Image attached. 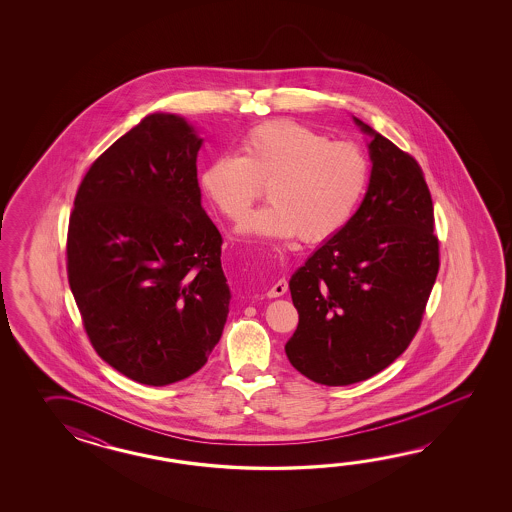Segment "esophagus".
I'll list each match as a JSON object with an SVG mask.
<instances>
[{"label": "esophagus", "instance_id": "obj_1", "mask_svg": "<svg viewBox=\"0 0 512 512\" xmlns=\"http://www.w3.org/2000/svg\"><path fill=\"white\" fill-rule=\"evenodd\" d=\"M287 289H289L287 282L282 278V280H278V282L272 285L271 289L267 291V296L269 298H278V296H283V294L287 293Z\"/></svg>", "mask_w": 512, "mask_h": 512}]
</instances>
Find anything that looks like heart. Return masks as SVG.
Returning <instances> with one entry per match:
<instances>
[{
	"mask_svg": "<svg viewBox=\"0 0 512 512\" xmlns=\"http://www.w3.org/2000/svg\"><path fill=\"white\" fill-rule=\"evenodd\" d=\"M370 179L357 144L329 137L296 120L261 122L240 141V155L212 157L199 185L227 219L243 218L260 199L271 205L241 223V232L265 240L324 241L344 229Z\"/></svg>",
	"mask_w": 512,
	"mask_h": 512,
	"instance_id": "1",
	"label": "heart"
}]
</instances>
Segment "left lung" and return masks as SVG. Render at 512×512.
Masks as SVG:
<instances>
[{"mask_svg": "<svg viewBox=\"0 0 512 512\" xmlns=\"http://www.w3.org/2000/svg\"><path fill=\"white\" fill-rule=\"evenodd\" d=\"M368 192L348 225L327 240L289 289L298 327L287 359L326 386L366 381L414 340L439 271L434 205L410 153L368 124Z\"/></svg>", "mask_w": 512, "mask_h": 512, "instance_id": "left-lung-1", "label": "left lung"}]
</instances>
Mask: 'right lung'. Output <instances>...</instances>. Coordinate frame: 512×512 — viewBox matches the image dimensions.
Returning <instances> with one entry per match:
<instances>
[{"mask_svg":"<svg viewBox=\"0 0 512 512\" xmlns=\"http://www.w3.org/2000/svg\"><path fill=\"white\" fill-rule=\"evenodd\" d=\"M203 139L153 113L84 175L67 230V278L98 357L166 386L201 370L229 315L223 238L201 207Z\"/></svg>","mask_w":512,"mask_h":512,"instance_id":"add662e5","label":"right lung"}]
</instances>
